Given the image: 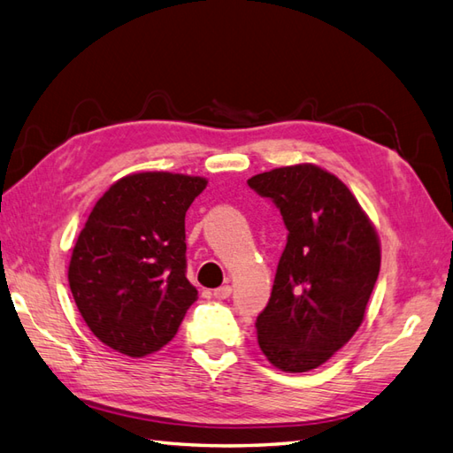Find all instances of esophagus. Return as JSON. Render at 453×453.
Here are the masks:
<instances>
[{
  "label": "esophagus",
  "mask_w": 453,
  "mask_h": 453,
  "mask_svg": "<svg viewBox=\"0 0 453 453\" xmlns=\"http://www.w3.org/2000/svg\"><path fill=\"white\" fill-rule=\"evenodd\" d=\"M230 293H233V288H230L228 285H223V287H219V288L213 290V296L219 298V300H225V298L230 296Z\"/></svg>",
  "instance_id": "34e87169"
}]
</instances>
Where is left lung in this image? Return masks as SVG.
<instances>
[{
    "mask_svg": "<svg viewBox=\"0 0 453 453\" xmlns=\"http://www.w3.org/2000/svg\"><path fill=\"white\" fill-rule=\"evenodd\" d=\"M248 186L288 230L267 306L256 319L273 366L308 372L355 335L380 273V244L355 196L314 165L275 168Z\"/></svg>",
    "mask_w": 453,
    "mask_h": 453,
    "instance_id": "8db88e82",
    "label": "left lung"
}]
</instances>
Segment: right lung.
<instances>
[{
  "mask_svg": "<svg viewBox=\"0 0 453 453\" xmlns=\"http://www.w3.org/2000/svg\"><path fill=\"white\" fill-rule=\"evenodd\" d=\"M205 178L139 173L90 211L69 261V288L90 331L110 349L145 357L165 347L197 290L186 277V211Z\"/></svg>",
  "mask_w": 453,
  "mask_h": 453,
  "instance_id": "add662e5",
  "label": "right lung"
}]
</instances>
